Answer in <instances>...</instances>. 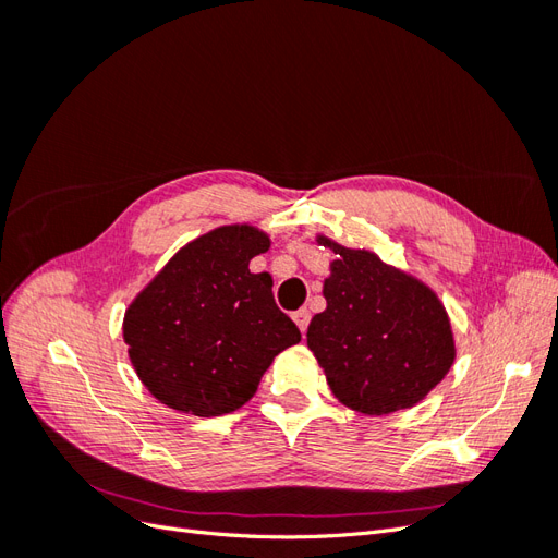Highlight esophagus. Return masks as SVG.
I'll return each instance as SVG.
<instances>
[{
  "label": "esophagus",
  "mask_w": 558,
  "mask_h": 558,
  "mask_svg": "<svg viewBox=\"0 0 558 558\" xmlns=\"http://www.w3.org/2000/svg\"><path fill=\"white\" fill-rule=\"evenodd\" d=\"M310 312L307 310H298L295 314H293V320H295V324H298V328H300V332L302 335H305L307 332V326H310Z\"/></svg>",
  "instance_id": "1"
}]
</instances>
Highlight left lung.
Listing matches in <instances>:
<instances>
[{"mask_svg":"<svg viewBox=\"0 0 558 558\" xmlns=\"http://www.w3.org/2000/svg\"><path fill=\"white\" fill-rule=\"evenodd\" d=\"M335 253L324 281L328 307L312 318L307 347L335 398L347 408L381 416L414 408L445 379L456 359L442 302L412 275L381 263L375 253Z\"/></svg>","mask_w":558,"mask_h":558,"instance_id":"obj_1","label":"left lung"}]
</instances>
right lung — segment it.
I'll return each mask as SVG.
<instances>
[{"label":"right lung","instance_id":"add662e5","mask_svg":"<svg viewBox=\"0 0 558 558\" xmlns=\"http://www.w3.org/2000/svg\"><path fill=\"white\" fill-rule=\"evenodd\" d=\"M269 248L251 226H223L185 244L132 300L123 320L130 361L167 408L218 416L258 391L277 353L300 330L248 263Z\"/></svg>","mask_w":558,"mask_h":558}]
</instances>
